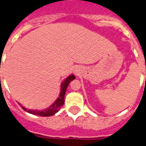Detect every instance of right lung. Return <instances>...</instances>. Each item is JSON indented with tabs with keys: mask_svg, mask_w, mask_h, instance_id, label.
Instances as JSON below:
<instances>
[{
	"mask_svg": "<svg viewBox=\"0 0 146 146\" xmlns=\"http://www.w3.org/2000/svg\"><path fill=\"white\" fill-rule=\"evenodd\" d=\"M75 79V76L74 75H70V76H68L67 79H65L64 81L63 82L62 84H61V93H60V95L58 98L55 102L54 104H52L47 109H46L45 110H42V111H40V110H27L26 108H25L24 106H22V108L25 111L28 112V113H31V114L36 115L39 116H42V117H46V116H51L54 115L56 112H58V110L61 108V106L64 105V96H65V92H66V90H67V88L69 85V83L72 80Z\"/></svg>",
	"mask_w": 146,
	"mask_h": 146,
	"instance_id": "obj_1",
	"label": "right lung"
}]
</instances>
